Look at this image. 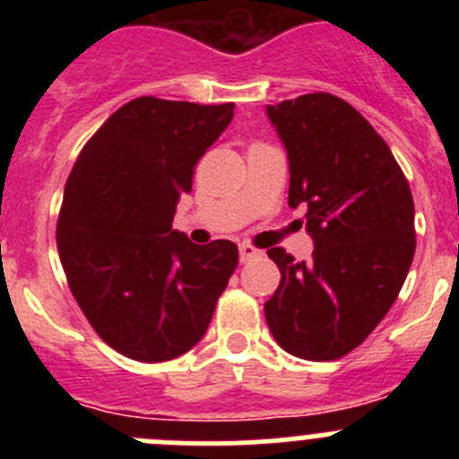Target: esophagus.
Wrapping results in <instances>:
<instances>
[{
	"instance_id": "esophagus-1",
	"label": "esophagus",
	"mask_w": 459,
	"mask_h": 459,
	"mask_svg": "<svg viewBox=\"0 0 459 459\" xmlns=\"http://www.w3.org/2000/svg\"><path fill=\"white\" fill-rule=\"evenodd\" d=\"M262 257V251L253 247V244H239V259L242 262H251V259Z\"/></svg>"
}]
</instances>
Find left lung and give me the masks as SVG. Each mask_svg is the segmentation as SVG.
<instances>
[{
  "instance_id": "left-lung-1",
  "label": "left lung",
  "mask_w": 459,
  "mask_h": 459,
  "mask_svg": "<svg viewBox=\"0 0 459 459\" xmlns=\"http://www.w3.org/2000/svg\"><path fill=\"white\" fill-rule=\"evenodd\" d=\"M289 155V206H307L308 262L281 247V273L264 304L286 353L331 362L362 344L400 295L415 255L409 182L386 142L349 101L308 92L266 108Z\"/></svg>"
}]
</instances>
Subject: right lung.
<instances>
[{"label": "right lung", "instance_id": "add662e5", "mask_svg": "<svg viewBox=\"0 0 459 459\" xmlns=\"http://www.w3.org/2000/svg\"><path fill=\"white\" fill-rule=\"evenodd\" d=\"M233 108L137 97L101 124L68 175L57 220L68 286L97 335L137 362L191 351L238 266L229 239L197 247L170 229Z\"/></svg>", "mask_w": 459, "mask_h": 459}]
</instances>
